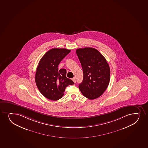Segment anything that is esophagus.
Masks as SVG:
<instances>
[{"label":"esophagus","instance_id":"1","mask_svg":"<svg viewBox=\"0 0 148 148\" xmlns=\"http://www.w3.org/2000/svg\"><path fill=\"white\" fill-rule=\"evenodd\" d=\"M72 80L74 82V83H75V82H76V79H75V77H73V78H72Z\"/></svg>","mask_w":148,"mask_h":148}]
</instances>
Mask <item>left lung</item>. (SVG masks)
<instances>
[{"label": "left lung", "instance_id": "obj_1", "mask_svg": "<svg viewBox=\"0 0 148 148\" xmlns=\"http://www.w3.org/2000/svg\"><path fill=\"white\" fill-rule=\"evenodd\" d=\"M76 53L83 70V79L79 89L84 97L93 100L107 88L110 80V69L105 58L95 48H78Z\"/></svg>", "mask_w": 148, "mask_h": 148}]
</instances>
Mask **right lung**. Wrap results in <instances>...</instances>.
<instances>
[{"label":"right lung","mask_w":148,"mask_h":148,"mask_svg":"<svg viewBox=\"0 0 148 148\" xmlns=\"http://www.w3.org/2000/svg\"><path fill=\"white\" fill-rule=\"evenodd\" d=\"M70 50L53 48L47 51L41 58L36 71V84L44 97L52 101L61 98L68 85L74 84L66 77L65 69L59 70L58 65Z\"/></svg>","instance_id":"add662e5"}]
</instances>
